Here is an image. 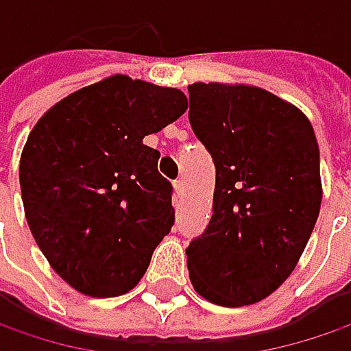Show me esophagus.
Listing matches in <instances>:
<instances>
[{
  "mask_svg": "<svg viewBox=\"0 0 351 351\" xmlns=\"http://www.w3.org/2000/svg\"><path fill=\"white\" fill-rule=\"evenodd\" d=\"M173 186H175L176 196H182V192H184V184H182V180H175V182H173Z\"/></svg>",
  "mask_w": 351,
  "mask_h": 351,
  "instance_id": "esophagus-1",
  "label": "esophagus"
}]
</instances>
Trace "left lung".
Returning <instances> with one entry per match:
<instances>
[{
  "label": "left lung",
  "mask_w": 351,
  "mask_h": 351,
  "mask_svg": "<svg viewBox=\"0 0 351 351\" xmlns=\"http://www.w3.org/2000/svg\"><path fill=\"white\" fill-rule=\"evenodd\" d=\"M194 135L216 165L212 218L186 250L194 291L243 306L297 267L322 202L320 151L308 117L247 84L189 86Z\"/></svg>",
  "instance_id": "obj_1"
}]
</instances>
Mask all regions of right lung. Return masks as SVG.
Instances as JSON below:
<instances>
[{
	"instance_id": "add662e5",
	"label": "right lung",
	"mask_w": 351,
	"mask_h": 351,
	"mask_svg": "<svg viewBox=\"0 0 351 351\" xmlns=\"http://www.w3.org/2000/svg\"><path fill=\"white\" fill-rule=\"evenodd\" d=\"M186 96L114 74L54 104L19 162L25 218L60 279L86 297L130 293L175 223L173 186L143 145L186 112Z\"/></svg>"
}]
</instances>
